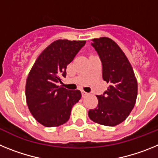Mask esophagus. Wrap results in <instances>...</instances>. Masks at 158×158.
I'll list each match as a JSON object with an SVG mask.
<instances>
[{"label": "esophagus", "mask_w": 158, "mask_h": 158, "mask_svg": "<svg viewBox=\"0 0 158 158\" xmlns=\"http://www.w3.org/2000/svg\"><path fill=\"white\" fill-rule=\"evenodd\" d=\"M81 93H82V96H83V97H85V96H88V95L89 94V93H86V92H85V91H84V90H82Z\"/></svg>", "instance_id": "34e87169"}]
</instances>
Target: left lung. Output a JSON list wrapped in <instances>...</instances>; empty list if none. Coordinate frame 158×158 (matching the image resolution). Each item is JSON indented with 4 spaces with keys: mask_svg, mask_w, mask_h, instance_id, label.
Here are the masks:
<instances>
[{
    "mask_svg": "<svg viewBox=\"0 0 158 158\" xmlns=\"http://www.w3.org/2000/svg\"><path fill=\"white\" fill-rule=\"evenodd\" d=\"M94 47L102 62L103 80L109 84L103 95H97L98 105L89 111L93 122L108 127L123 122L134 108L138 83L132 66L123 51L107 37L93 39Z\"/></svg>",
    "mask_w": 158,
    "mask_h": 158,
    "instance_id": "left-lung-1",
    "label": "left lung"
}]
</instances>
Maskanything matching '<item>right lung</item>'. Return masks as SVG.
I'll use <instances>...</instances> for the list:
<instances>
[{"mask_svg":"<svg viewBox=\"0 0 158 158\" xmlns=\"http://www.w3.org/2000/svg\"><path fill=\"white\" fill-rule=\"evenodd\" d=\"M85 41L58 40L38 57L26 81V100L29 111L38 122L47 127L69 120L73 106L79 101V90H69L58 84L66 76V67Z\"/></svg>","mask_w":158,"mask_h":158,"instance_id":"add662e5","label":"right lung"}]
</instances>
